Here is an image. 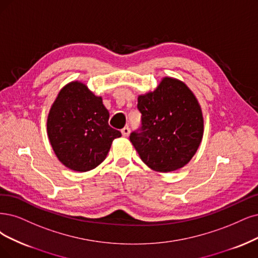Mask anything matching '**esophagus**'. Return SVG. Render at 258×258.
<instances>
[{
	"mask_svg": "<svg viewBox=\"0 0 258 258\" xmlns=\"http://www.w3.org/2000/svg\"><path fill=\"white\" fill-rule=\"evenodd\" d=\"M121 133H122V135H123L124 137H128L130 133H131V128H130L128 126H125V127L121 130Z\"/></svg>",
	"mask_w": 258,
	"mask_h": 258,
	"instance_id": "1",
	"label": "esophagus"
}]
</instances>
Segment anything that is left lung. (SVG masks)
<instances>
[{
  "instance_id": "8db88e82",
  "label": "left lung",
  "mask_w": 258,
  "mask_h": 258,
  "mask_svg": "<svg viewBox=\"0 0 258 258\" xmlns=\"http://www.w3.org/2000/svg\"><path fill=\"white\" fill-rule=\"evenodd\" d=\"M137 107L142 126L130 140L141 160L165 173L187 165L204 133L201 106L188 86L166 76L154 91L139 95Z\"/></svg>"
}]
</instances>
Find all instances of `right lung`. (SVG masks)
I'll use <instances>...</instances> for the list:
<instances>
[{
    "mask_svg": "<svg viewBox=\"0 0 258 258\" xmlns=\"http://www.w3.org/2000/svg\"><path fill=\"white\" fill-rule=\"evenodd\" d=\"M109 112L85 84H67L55 99L46 120V132L55 155L73 171L86 172L106 158L121 133L109 126Z\"/></svg>",
    "mask_w": 258,
    "mask_h": 258,
    "instance_id": "add662e5",
    "label": "right lung"
}]
</instances>
